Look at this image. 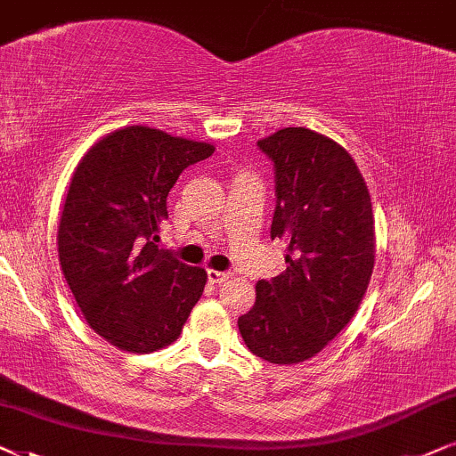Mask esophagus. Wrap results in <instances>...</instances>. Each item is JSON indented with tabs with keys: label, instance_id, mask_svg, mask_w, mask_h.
Segmentation results:
<instances>
[{
	"label": "esophagus",
	"instance_id": "esophagus-1",
	"mask_svg": "<svg viewBox=\"0 0 456 456\" xmlns=\"http://www.w3.org/2000/svg\"><path fill=\"white\" fill-rule=\"evenodd\" d=\"M227 277H229V273L216 271V269H208V281L210 283H223Z\"/></svg>",
	"mask_w": 456,
	"mask_h": 456
}]
</instances>
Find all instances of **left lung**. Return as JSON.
Returning a JSON list of instances; mask_svg holds the SVG:
<instances>
[{"label": "left lung", "instance_id": "left-lung-1", "mask_svg": "<svg viewBox=\"0 0 456 456\" xmlns=\"http://www.w3.org/2000/svg\"><path fill=\"white\" fill-rule=\"evenodd\" d=\"M275 167L271 238L285 241V271L256 283L238 327L252 354L273 365L317 356L359 311L375 265L367 183L331 137L285 126L258 139Z\"/></svg>", "mask_w": 456, "mask_h": 456}]
</instances>
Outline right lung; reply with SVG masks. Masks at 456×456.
Segmentation results:
<instances>
[{
  "instance_id": "obj_1",
  "label": "right lung",
  "mask_w": 456,
  "mask_h": 456,
  "mask_svg": "<svg viewBox=\"0 0 456 456\" xmlns=\"http://www.w3.org/2000/svg\"><path fill=\"white\" fill-rule=\"evenodd\" d=\"M215 145L143 125L108 133L70 177L58 224L64 279L97 336L133 354L171 346L202 296L206 271L154 241L183 168Z\"/></svg>"
}]
</instances>
